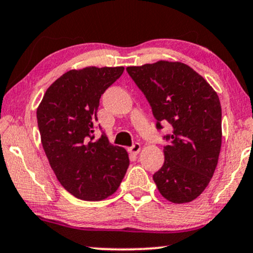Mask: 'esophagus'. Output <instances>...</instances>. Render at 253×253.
Instances as JSON below:
<instances>
[{"label": "esophagus", "mask_w": 253, "mask_h": 253, "mask_svg": "<svg viewBox=\"0 0 253 253\" xmlns=\"http://www.w3.org/2000/svg\"><path fill=\"white\" fill-rule=\"evenodd\" d=\"M140 148H141V146H140L139 142H135V144H133L128 148V152H129V153H132V154H138L140 152Z\"/></svg>", "instance_id": "obj_1"}]
</instances>
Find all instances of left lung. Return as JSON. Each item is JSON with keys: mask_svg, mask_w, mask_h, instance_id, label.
Segmentation results:
<instances>
[{"mask_svg": "<svg viewBox=\"0 0 253 253\" xmlns=\"http://www.w3.org/2000/svg\"><path fill=\"white\" fill-rule=\"evenodd\" d=\"M157 120L172 126L164 136L165 163L153 174L161 196L174 204L190 203L208 187L221 147V106L202 75L181 62L158 61L127 67Z\"/></svg>", "mask_w": 253, "mask_h": 253, "instance_id": "left-lung-1", "label": "left lung"}]
</instances>
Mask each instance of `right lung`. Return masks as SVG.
I'll return each mask as SVG.
<instances>
[{"instance_id":"1","label":"right lung","mask_w":253,"mask_h":253,"mask_svg":"<svg viewBox=\"0 0 253 253\" xmlns=\"http://www.w3.org/2000/svg\"><path fill=\"white\" fill-rule=\"evenodd\" d=\"M124 69L87 67L67 72L50 84L36 112L51 169L79 199L97 202L112 196L128 169L125 148L109 144L105 133L94 139L100 97Z\"/></svg>"}]
</instances>
